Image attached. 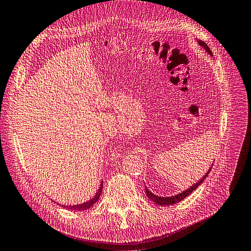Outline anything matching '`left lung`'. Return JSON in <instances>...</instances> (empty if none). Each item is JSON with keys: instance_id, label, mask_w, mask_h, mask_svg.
Wrapping results in <instances>:
<instances>
[{"instance_id": "left-lung-1", "label": "left lung", "mask_w": 251, "mask_h": 251, "mask_svg": "<svg viewBox=\"0 0 251 251\" xmlns=\"http://www.w3.org/2000/svg\"><path fill=\"white\" fill-rule=\"evenodd\" d=\"M197 42H198L199 46L202 47V48H203L205 50H207V52L212 56V52L210 50V49H209V47L207 46V44H205L203 41H201V40H197ZM212 166H213V164H212ZM212 166L208 170V172L205 173V175L201 179V180L197 181L195 184H193L192 187H190L188 190H185V191H183V192H181V193H179V194H177V195L170 196V197L157 196V195H155V194H152V193L145 187V193H146V195H147V197H149V198L151 199V201H152L153 202L159 204V205H171V204L177 203V202H179V201H181L182 199L187 197L188 195H190L193 191H195V190L198 188V185H201V184L202 183V181L204 180L205 177H207V176L209 175V173H210V171H211V169H212Z\"/></svg>"}]
</instances>
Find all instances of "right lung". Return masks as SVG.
Segmentation results:
<instances>
[{"label": "right lung", "mask_w": 251, "mask_h": 251, "mask_svg": "<svg viewBox=\"0 0 251 251\" xmlns=\"http://www.w3.org/2000/svg\"><path fill=\"white\" fill-rule=\"evenodd\" d=\"M101 191H102V182L100 184V188H99L98 192H96L95 196L90 199V201L83 202V203H80V204H74V205H64V204H61V205H62V207H67V209H69V210H79V211L87 210L89 208H91L92 205L99 201Z\"/></svg>", "instance_id": "right-lung-1"}]
</instances>
